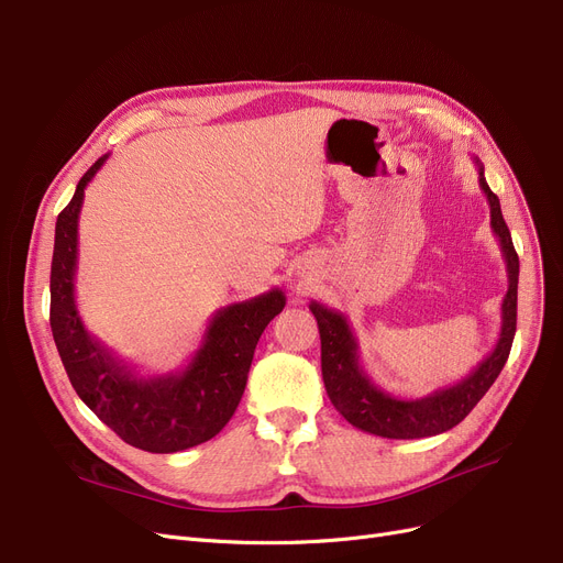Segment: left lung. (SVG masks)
Instances as JSON below:
<instances>
[{
	"label": "left lung",
	"mask_w": 563,
	"mask_h": 563,
	"mask_svg": "<svg viewBox=\"0 0 563 563\" xmlns=\"http://www.w3.org/2000/svg\"><path fill=\"white\" fill-rule=\"evenodd\" d=\"M478 185L490 203V227L499 240L506 261L508 290L501 302V330L493 353L481 362L461 383L435 389L423 398H400L383 391L373 383L360 364L357 339L347 325L341 311L328 309L320 302H311L309 309L318 320L320 332V366H323V383L332 406L339 415L351 421L360 431L391 438V440H417L440 435L449 428L461 423L472 408L478 404L490 385L501 373L508 353H511L516 336L518 316V275L520 261L514 247L511 233L501 218L497 195L490 190L484 165L476 159Z\"/></svg>",
	"instance_id": "1"
}]
</instances>
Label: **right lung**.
<instances>
[{"label":"right lung","instance_id":"right-lung-1","mask_svg":"<svg viewBox=\"0 0 563 563\" xmlns=\"http://www.w3.org/2000/svg\"><path fill=\"white\" fill-rule=\"evenodd\" d=\"M110 155L79 178L59 212L49 273V328L77 396L128 444L174 453L216 438L243 398L254 347L286 296L273 288L210 318L203 341L183 371L137 376L110 347L87 332L75 305L77 220L85 190Z\"/></svg>","mask_w":563,"mask_h":563}]
</instances>
